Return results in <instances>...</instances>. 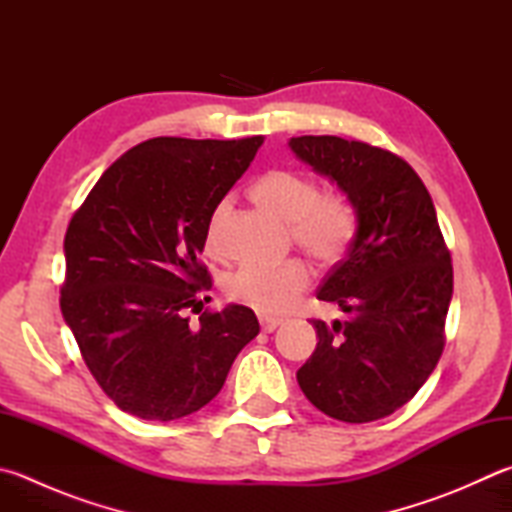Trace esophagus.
<instances>
[{
  "label": "esophagus",
  "mask_w": 512,
  "mask_h": 512,
  "mask_svg": "<svg viewBox=\"0 0 512 512\" xmlns=\"http://www.w3.org/2000/svg\"><path fill=\"white\" fill-rule=\"evenodd\" d=\"M278 325H281V321H278V318H267V316L260 318V327H263V332H274Z\"/></svg>",
  "instance_id": "esophagus-1"
}]
</instances>
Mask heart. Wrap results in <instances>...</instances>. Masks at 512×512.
<instances>
[{
    "instance_id": "b5f03b06",
    "label": "heart",
    "mask_w": 512,
    "mask_h": 512,
    "mask_svg": "<svg viewBox=\"0 0 512 512\" xmlns=\"http://www.w3.org/2000/svg\"><path fill=\"white\" fill-rule=\"evenodd\" d=\"M252 196L260 207L289 223L294 243L318 265H336L347 254L359 227L352 198L341 189H321L310 173L274 169L260 176ZM229 200L211 211L205 247L211 254H223V229ZM310 269L301 260L278 265L245 263L225 278V296L231 303L245 305L263 316L285 314L310 287Z\"/></svg>"
}]
</instances>
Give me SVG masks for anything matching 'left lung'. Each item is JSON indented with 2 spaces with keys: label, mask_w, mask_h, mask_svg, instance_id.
<instances>
[{
  "label": "left lung",
  "mask_w": 512,
  "mask_h": 512,
  "mask_svg": "<svg viewBox=\"0 0 512 512\" xmlns=\"http://www.w3.org/2000/svg\"><path fill=\"white\" fill-rule=\"evenodd\" d=\"M298 158L352 198L350 252L318 289L347 321L312 318L316 350L298 385L327 417L368 423L399 410L435 370L452 298L450 249L426 185L388 149L336 136L289 140Z\"/></svg>",
  "instance_id": "obj_1"
}]
</instances>
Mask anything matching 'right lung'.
<instances>
[{
    "label": "right lung",
    "instance_id": "add662e5",
    "mask_svg": "<svg viewBox=\"0 0 512 512\" xmlns=\"http://www.w3.org/2000/svg\"><path fill=\"white\" fill-rule=\"evenodd\" d=\"M263 140L140 142L71 218L62 316L93 379L133 417L173 421L207 406L260 332L245 305L205 310L196 325L185 312L202 310L211 289L200 260L211 211Z\"/></svg>",
    "mask_w": 512,
    "mask_h": 512
}]
</instances>
